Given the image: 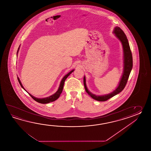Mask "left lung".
Instances as JSON below:
<instances>
[{
	"instance_id": "1",
	"label": "left lung",
	"mask_w": 151,
	"mask_h": 151,
	"mask_svg": "<svg viewBox=\"0 0 151 151\" xmlns=\"http://www.w3.org/2000/svg\"><path fill=\"white\" fill-rule=\"evenodd\" d=\"M113 33L114 34V35H116V37L121 42L122 46V50H123V62H124L123 68H123L122 76L121 77L120 80L119 81L118 85L116 86V89L111 93L107 94L101 95V96L96 95L93 93H91L88 90L86 83V78L85 76L83 77V84H84L85 89L86 90L87 93L91 96V98L99 101H106L109 99V98L121 92L122 90H124L127 82L128 77L131 72L132 67H133V59H132L131 51L128 43V39L127 38V37L125 35V33L118 26H116V27L114 29Z\"/></svg>"
}]
</instances>
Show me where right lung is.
Instances as JSON below:
<instances>
[{"label":"right lung","mask_w":151,"mask_h":151,"mask_svg":"<svg viewBox=\"0 0 151 151\" xmlns=\"http://www.w3.org/2000/svg\"><path fill=\"white\" fill-rule=\"evenodd\" d=\"M20 46L19 47V48L18 49L17 53V55H18V52H19V50ZM74 69L72 70H71L70 72H69L68 73V74H66L64 77L63 78L62 80H61V81H60V85H59V86L58 90L57 91V92H56L55 93H54L53 94H52V95L50 96H47V97H46V98H36L35 96H32V94H31L30 93L27 92L26 91L25 89L24 88V87H23V85H22V83H21L19 78L18 77H17V78H18V81H19V83L20 86H22V87L23 88L24 90L26 91L27 93H29V95L31 96L32 98L35 100V101H36L38 102V103H41V104H48V103L53 102V101H54L55 100L58 99V98H59V97L60 96V94H61V92H62L63 90L65 81L66 79V78L70 75V74H71V73H72V72L74 71Z\"/></svg>","instance_id":"right-lung-1"}]
</instances>
